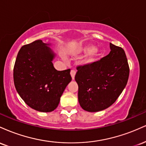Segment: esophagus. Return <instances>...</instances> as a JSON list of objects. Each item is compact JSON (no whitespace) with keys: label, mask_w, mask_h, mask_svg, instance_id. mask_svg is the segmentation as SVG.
<instances>
[{"label":"esophagus","mask_w":146,"mask_h":146,"mask_svg":"<svg viewBox=\"0 0 146 146\" xmlns=\"http://www.w3.org/2000/svg\"><path fill=\"white\" fill-rule=\"evenodd\" d=\"M75 73H76V71H75V70L72 69L71 71V75L72 79H73V80H74V79H75Z\"/></svg>","instance_id":"obj_1"}]
</instances>
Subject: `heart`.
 Here are the masks:
<instances>
[{
    "label": "heart",
    "instance_id": "1",
    "mask_svg": "<svg viewBox=\"0 0 146 146\" xmlns=\"http://www.w3.org/2000/svg\"><path fill=\"white\" fill-rule=\"evenodd\" d=\"M79 51L84 52L86 53V56L82 61L83 64H90L98 59V58L100 55V50L98 48L94 47L92 45H86V46H82L79 48Z\"/></svg>",
    "mask_w": 146,
    "mask_h": 146
}]
</instances>
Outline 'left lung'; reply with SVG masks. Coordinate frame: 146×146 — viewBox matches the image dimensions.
<instances>
[{"instance_id":"1","label":"left lung","mask_w":146,"mask_h":146,"mask_svg":"<svg viewBox=\"0 0 146 146\" xmlns=\"http://www.w3.org/2000/svg\"><path fill=\"white\" fill-rule=\"evenodd\" d=\"M110 52L98 61L77 66L78 100L88 112L101 111L115 103L128 82L129 65L124 50L110 43Z\"/></svg>"}]
</instances>
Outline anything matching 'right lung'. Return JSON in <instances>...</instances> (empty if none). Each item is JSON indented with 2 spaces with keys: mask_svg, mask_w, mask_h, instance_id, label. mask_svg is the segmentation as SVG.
<instances>
[{
  "mask_svg": "<svg viewBox=\"0 0 146 146\" xmlns=\"http://www.w3.org/2000/svg\"><path fill=\"white\" fill-rule=\"evenodd\" d=\"M40 40L23 46L14 67L16 89L23 101L43 113L54 110L71 81V69L57 71L52 60L55 54Z\"/></svg>",
  "mask_w": 146,
  "mask_h": 146,
  "instance_id": "obj_1",
  "label": "right lung"
}]
</instances>
